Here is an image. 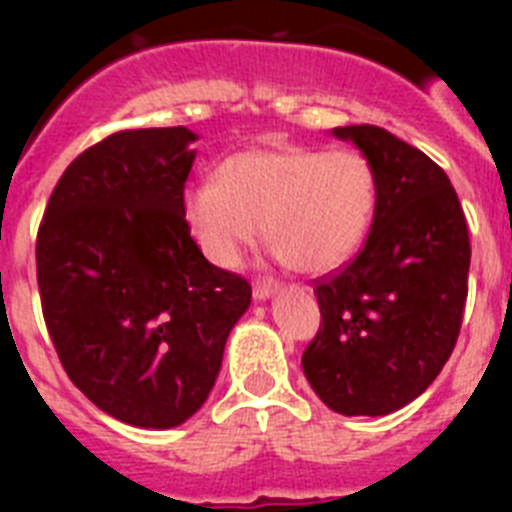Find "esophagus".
Instances as JSON below:
<instances>
[{
	"label": "esophagus",
	"mask_w": 512,
	"mask_h": 512,
	"mask_svg": "<svg viewBox=\"0 0 512 512\" xmlns=\"http://www.w3.org/2000/svg\"><path fill=\"white\" fill-rule=\"evenodd\" d=\"M277 289L279 284L274 279H259V282L253 284V300H269Z\"/></svg>",
	"instance_id": "34e87169"
}]
</instances>
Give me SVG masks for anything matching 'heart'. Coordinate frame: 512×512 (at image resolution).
Returning a JSON list of instances; mask_svg holds the SVG:
<instances>
[{
  "instance_id": "1",
  "label": "heart",
  "mask_w": 512,
  "mask_h": 512,
  "mask_svg": "<svg viewBox=\"0 0 512 512\" xmlns=\"http://www.w3.org/2000/svg\"><path fill=\"white\" fill-rule=\"evenodd\" d=\"M217 179L184 192L189 230L217 266L238 264L264 225L279 259L325 274L359 248L377 207V174L356 151L256 148L230 156Z\"/></svg>"
}]
</instances>
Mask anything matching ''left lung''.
I'll use <instances>...</instances> for the list:
<instances>
[{"mask_svg":"<svg viewBox=\"0 0 512 512\" xmlns=\"http://www.w3.org/2000/svg\"><path fill=\"white\" fill-rule=\"evenodd\" d=\"M377 174L369 238L320 277V328L302 354L315 395L341 415H390L423 395L449 361L467 302L469 230L449 176L377 125H346Z\"/></svg>","mask_w":512,"mask_h":512,"instance_id":"left-lung-1","label":"left lung"}]
</instances>
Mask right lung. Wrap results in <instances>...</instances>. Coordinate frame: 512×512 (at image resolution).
Wrapping results in <instances>:
<instances>
[{"instance_id": "right-lung-1", "label": "right lung", "mask_w": 512, "mask_h": 512, "mask_svg": "<svg viewBox=\"0 0 512 512\" xmlns=\"http://www.w3.org/2000/svg\"><path fill=\"white\" fill-rule=\"evenodd\" d=\"M197 135L120 130L74 158L38 228L43 318L89 400L138 428L205 405L251 284L202 256L184 217Z\"/></svg>"}]
</instances>
